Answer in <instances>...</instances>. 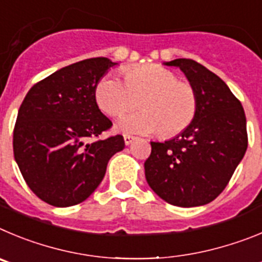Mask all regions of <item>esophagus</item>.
Instances as JSON below:
<instances>
[{
  "label": "esophagus",
  "mask_w": 262,
  "mask_h": 262,
  "mask_svg": "<svg viewBox=\"0 0 262 262\" xmlns=\"http://www.w3.org/2000/svg\"><path fill=\"white\" fill-rule=\"evenodd\" d=\"M133 141H134L133 136H129V134H125V136H124V142H125V145H130Z\"/></svg>",
  "instance_id": "34e87169"
}]
</instances>
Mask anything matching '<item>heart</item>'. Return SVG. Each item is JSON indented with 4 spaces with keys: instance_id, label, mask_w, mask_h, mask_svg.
Masks as SVG:
<instances>
[{
    "instance_id": "obj_1",
    "label": "heart",
    "mask_w": 262,
    "mask_h": 262,
    "mask_svg": "<svg viewBox=\"0 0 262 262\" xmlns=\"http://www.w3.org/2000/svg\"><path fill=\"white\" fill-rule=\"evenodd\" d=\"M124 79L105 75L95 87V99L103 112L121 116L137 107L143 110L121 117L116 129L128 134L158 133L172 137L189 126L197 111V95L192 84L159 65L129 68Z\"/></svg>"
}]
</instances>
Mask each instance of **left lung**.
Segmentation results:
<instances>
[{
    "label": "left lung",
    "mask_w": 262,
    "mask_h": 262,
    "mask_svg": "<svg viewBox=\"0 0 262 262\" xmlns=\"http://www.w3.org/2000/svg\"><path fill=\"white\" fill-rule=\"evenodd\" d=\"M164 65L185 74L197 95V111L189 126L172 140L150 142L146 180L168 204L201 206L223 192L246 154V114L227 84L201 63L176 58Z\"/></svg>",
    "instance_id": "1"
}]
</instances>
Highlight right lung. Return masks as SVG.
I'll list each match as a JSON object with an SVG mask.
<instances>
[{
	"instance_id": "right-lung-1",
	"label": "right lung",
	"mask_w": 262,
	"mask_h": 262,
	"mask_svg": "<svg viewBox=\"0 0 262 262\" xmlns=\"http://www.w3.org/2000/svg\"><path fill=\"white\" fill-rule=\"evenodd\" d=\"M115 65L107 57L72 63L34 84L20 104L14 158L30 189L52 206L90 197L108 160L125 147L120 134L90 141L112 126L96 104L95 87Z\"/></svg>"
}]
</instances>
